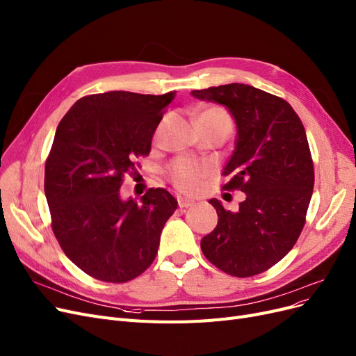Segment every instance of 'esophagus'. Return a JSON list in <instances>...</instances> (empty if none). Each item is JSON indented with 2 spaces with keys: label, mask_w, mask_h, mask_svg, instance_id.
Segmentation results:
<instances>
[{
  "label": "esophagus",
  "mask_w": 356,
  "mask_h": 356,
  "mask_svg": "<svg viewBox=\"0 0 356 356\" xmlns=\"http://www.w3.org/2000/svg\"><path fill=\"white\" fill-rule=\"evenodd\" d=\"M177 202H179L180 208H188V207H192L195 204L192 200L186 198V196H181V195L177 196Z\"/></svg>",
  "instance_id": "esophagus-1"
}]
</instances>
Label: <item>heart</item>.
I'll use <instances>...</instances> for the list:
<instances>
[{
	"mask_svg": "<svg viewBox=\"0 0 356 356\" xmlns=\"http://www.w3.org/2000/svg\"><path fill=\"white\" fill-rule=\"evenodd\" d=\"M196 120H202L208 123H218V122H226L230 123L229 115L220 110V108H208L202 111ZM208 173V167L204 164L193 163L186 158H180L177 160L173 167H171V179H173L175 185L181 191H195L201 185L202 179Z\"/></svg>",
	"mask_w": 356,
	"mask_h": 356,
	"instance_id": "obj_1",
	"label": "heart"
}]
</instances>
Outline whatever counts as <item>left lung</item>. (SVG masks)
<instances>
[{
  "mask_svg": "<svg viewBox=\"0 0 356 356\" xmlns=\"http://www.w3.org/2000/svg\"><path fill=\"white\" fill-rule=\"evenodd\" d=\"M225 105L236 123L234 149L222 170L225 189L245 200L236 211L209 200L217 227L201 241L209 262L234 277H251L287 255L305 225L314 165L300 118L284 99L243 83L192 90Z\"/></svg>",
  "mask_w": 356,
  "mask_h": 356,
  "instance_id": "left-lung-1",
  "label": "left lung"
}]
</instances>
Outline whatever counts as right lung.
Instances as JSON below:
<instances>
[{
  "instance_id": "1",
  "label": "right lung",
  "mask_w": 356,
  "mask_h": 356,
  "mask_svg": "<svg viewBox=\"0 0 356 356\" xmlns=\"http://www.w3.org/2000/svg\"><path fill=\"white\" fill-rule=\"evenodd\" d=\"M176 92L111 90L74 102L56 130L45 164L52 232L67 258L101 282L124 283L155 259L177 201L163 188L123 200V176L148 155Z\"/></svg>"
}]
</instances>
